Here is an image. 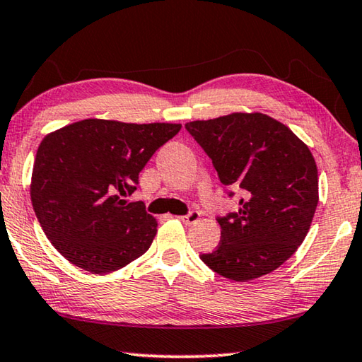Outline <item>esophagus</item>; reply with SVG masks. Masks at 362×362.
Returning a JSON list of instances; mask_svg holds the SVG:
<instances>
[{
	"instance_id": "obj_1",
	"label": "esophagus",
	"mask_w": 362,
	"mask_h": 362,
	"mask_svg": "<svg viewBox=\"0 0 362 362\" xmlns=\"http://www.w3.org/2000/svg\"><path fill=\"white\" fill-rule=\"evenodd\" d=\"M199 212L198 211H189L188 214H185V216H182L180 217V220L183 223H187V225H192V223H196L199 220Z\"/></svg>"
}]
</instances>
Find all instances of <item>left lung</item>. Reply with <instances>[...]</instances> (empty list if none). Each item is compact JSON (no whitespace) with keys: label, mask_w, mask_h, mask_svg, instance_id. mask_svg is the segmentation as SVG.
Listing matches in <instances>:
<instances>
[{"label":"left lung","mask_w":362,"mask_h":362,"mask_svg":"<svg viewBox=\"0 0 362 362\" xmlns=\"http://www.w3.org/2000/svg\"><path fill=\"white\" fill-rule=\"evenodd\" d=\"M211 158L225 193L240 189L236 212L217 217L222 243L199 255L212 272L247 283L292 257L310 230L317 206V169L302 140L262 113H233L187 122Z\"/></svg>","instance_id":"left-lung-1"}]
</instances>
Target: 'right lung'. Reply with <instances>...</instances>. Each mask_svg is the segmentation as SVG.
Segmentation results:
<instances>
[{
	"label": "right lung",
	"instance_id": "obj_1",
	"mask_svg": "<svg viewBox=\"0 0 362 362\" xmlns=\"http://www.w3.org/2000/svg\"><path fill=\"white\" fill-rule=\"evenodd\" d=\"M180 124L84 119L49 134L36 151L32 204L47 240L73 265L103 274L151 246L156 220L126 204L139 174Z\"/></svg>",
	"mask_w": 362,
	"mask_h": 362
}]
</instances>
